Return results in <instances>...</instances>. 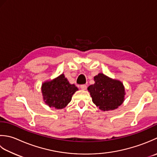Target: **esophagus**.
Wrapping results in <instances>:
<instances>
[{"label":"esophagus","instance_id":"34e87169","mask_svg":"<svg viewBox=\"0 0 157 157\" xmlns=\"http://www.w3.org/2000/svg\"><path fill=\"white\" fill-rule=\"evenodd\" d=\"M81 89H82V90H86V89H87V85H81Z\"/></svg>","mask_w":157,"mask_h":157}]
</instances>
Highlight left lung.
I'll list each match as a JSON object with an SVG mask.
<instances>
[{
  "instance_id": "1",
  "label": "left lung",
  "mask_w": 157,
  "mask_h": 157,
  "mask_svg": "<svg viewBox=\"0 0 157 157\" xmlns=\"http://www.w3.org/2000/svg\"><path fill=\"white\" fill-rule=\"evenodd\" d=\"M95 83L87 89L94 103L102 111L113 110L123 103L125 90L123 82L99 73L94 76Z\"/></svg>"
}]
</instances>
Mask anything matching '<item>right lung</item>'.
Returning <instances> with one entry per match:
<instances>
[{"label": "right lung", "instance_id": "add662e5", "mask_svg": "<svg viewBox=\"0 0 157 157\" xmlns=\"http://www.w3.org/2000/svg\"><path fill=\"white\" fill-rule=\"evenodd\" d=\"M78 90L75 84H70L63 74L44 81L41 87L44 103L56 109L65 108L71 101L73 94Z\"/></svg>", "mask_w": 157, "mask_h": 157}]
</instances>
